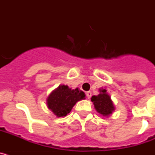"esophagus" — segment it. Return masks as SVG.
I'll return each instance as SVG.
<instances>
[{
  "label": "esophagus",
  "instance_id": "esophagus-1",
  "mask_svg": "<svg viewBox=\"0 0 155 155\" xmlns=\"http://www.w3.org/2000/svg\"><path fill=\"white\" fill-rule=\"evenodd\" d=\"M86 95H87V98L89 99V98L91 97V91H87V92H86Z\"/></svg>",
  "mask_w": 155,
  "mask_h": 155
}]
</instances>
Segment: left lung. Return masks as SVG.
Masks as SVG:
<instances>
[{"mask_svg":"<svg viewBox=\"0 0 155 155\" xmlns=\"http://www.w3.org/2000/svg\"><path fill=\"white\" fill-rule=\"evenodd\" d=\"M95 110L103 116H109L115 110L114 105L105 89H100V94L91 98Z\"/></svg>","mask_w":155,"mask_h":155,"instance_id":"left-lung-1","label":"left lung"}]
</instances>
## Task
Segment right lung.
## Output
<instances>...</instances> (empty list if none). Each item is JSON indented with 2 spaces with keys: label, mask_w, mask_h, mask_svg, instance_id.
Instances as JSON below:
<instances>
[{
  "label": "right lung",
  "mask_w": 155,
  "mask_h": 155,
  "mask_svg": "<svg viewBox=\"0 0 155 155\" xmlns=\"http://www.w3.org/2000/svg\"><path fill=\"white\" fill-rule=\"evenodd\" d=\"M85 94L77 87L71 89L68 85H60L48 96V108L57 117L66 116L70 113L77 102L84 99Z\"/></svg>",
  "instance_id": "add662e5"
}]
</instances>
